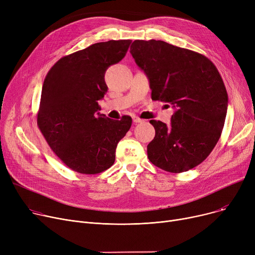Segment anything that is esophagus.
Segmentation results:
<instances>
[{"label": "esophagus", "instance_id": "esophagus-1", "mask_svg": "<svg viewBox=\"0 0 255 255\" xmlns=\"http://www.w3.org/2000/svg\"><path fill=\"white\" fill-rule=\"evenodd\" d=\"M142 121L143 120H141V119H139L138 117H133V122H134V123H141L142 122Z\"/></svg>", "mask_w": 255, "mask_h": 255}]
</instances>
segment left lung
<instances>
[{
  "instance_id": "1",
  "label": "left lung",
  "mask_w": 255,
  "mask_h": 255,
  "mask_svg": "<svg viewBox=\"0 0 255 255\" xmlns=\"http://www.w3.org/2000/svg\"><path fill=\"white\" fill-rule=\"evenodd\" d=\"M130 53L149 78L152 99L175 110L168 127L150 121L156 134L148 144L149 160L176 173L197 166L219 140L229 105L215 65L198 52L161 40H135Z\"/></svg>"
}]
</instances>
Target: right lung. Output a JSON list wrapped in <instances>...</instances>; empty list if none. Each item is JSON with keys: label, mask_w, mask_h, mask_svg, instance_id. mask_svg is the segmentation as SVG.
Wrapping results in <instances>:
<instances>
[{"label": "right lung", "mask_w": 255, "mask_h": 255, "mask_svg": "<svg viewBox=\"0 0 255 255\" xmlns=\"http://www.w3.org/2000/svg\"><path fill=\"white\" fill-rule=\"evenodd\" d=\"M130 43L92 44L60 59L44 79L37 124L50 149L74 171L95 175L110 168L131 127V117L109 119L98 105L107 92L105 71L126 56Z\"/></svg>", "instance_id": "1"}]
</instances>
